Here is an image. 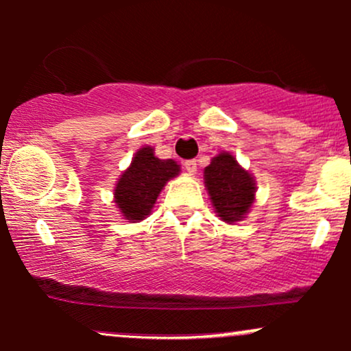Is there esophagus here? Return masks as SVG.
<instances>
[{
    "label": "esophagus",
    "mask_w": 351,
    "mask_h": 351,
    "mask_svg": "<svg viewBox=\"0 0 351 351\" xmlns=\"http://www.w3.org/2000/svg\"><path fill=\"white\" fill-rule=\"evenodd\" d=\"M184 168H186V171L189 175H195L196 171H198V165H196V160H186L184 162Z\"/></svg>",
    "instance_id": "esophagus-1"
}]
</instances>
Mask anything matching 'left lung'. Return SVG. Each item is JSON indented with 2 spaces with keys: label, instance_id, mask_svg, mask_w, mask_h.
<instances>
[{
  "label": "left lung",
  "instance_id": "8db88e82",
  "mask_svg": "<svg viewBox=\"0 0 351 351\" xmlns=\"http://www.w3.org/2000/svg\"><path fill=\"white\" fill-rule=\"evenodd\" d=\"M204 183L215 204L217 216L226 223H236L244 217L254 203L252 176L244 171L229 153H221L204 170Z\"/></svg>",
  "mask_w": 351,
  "mask_h": 351
}]
</instances>
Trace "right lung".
<instances>
[{
    "label": "right lung",
    "instance_id": "1",
    "mask_svg": "<svg viewBox=\"0 0 351 351\" xmlns=\"http://www.w3.org/2000/svg\"><path fill=\"white\" fill-rule=\"evenodd\" d=\"M180 173L173 160H160L152 147L136 152L130 168L122 173L115 186V203L130 221H142L152 211L167 181Z\"/></svg>",
    "mask_w": 351,
    "mask_h": 351
}]
</instances>
